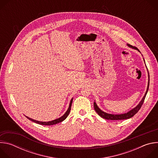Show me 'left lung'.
Returning <instances> with one entry per match:
<instances>
[{
    "instance_id": "obj_1",
    "label": "left lung",
    "mask_w": 158,
    "mask_h": 158,
    "mask_svg": "<svg viewBox=\"0 0 158 158\" xmlns=\"http://www.w3.org/2000/svg\"><path fill=\"white\" fill-rule=\"evenodd\" d=\"M128 46L131 48H132L135 49H137L138 51H139V50L136 48V47H132L131 45H129L128 44ZM140 52V51H139ZM149 82H148V89H147V91L146 92V94L144 95V96L143 97V98L142 99L141 101L139 102V104L135 107L133 109H132L131 110H130L129 112H127V113H125V114H118V115H114V114H107V113H106V112L102 111L98 107V106L96 105V102H94V110L96 111L97 113L98 114V115H99L101 118L105 119H107V120H123V119H129L132 117H133L135 114H136L137 112L139 110V109H141L144 101V99H145V98H146V96L147 94V93L148 91V89H149Z\"/></svg>"
}]
</instances>
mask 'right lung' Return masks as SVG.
I'll use <instances>...</instances> for the list:
<instances>
[{"mask_svg": "<svg viewBox=\"0 0 158 158\" xmlns=\"http://www.w3.org/2000/svg\"><path fill=\"white\" fill-rule=\"evenodd\" d=\"M73 99H71V102H70V104H69V107L68 109H67V110L66 111L65 113L61 118H59V119H55V120H54V121H49V122H40V121H38L34 120V119H31V118H28V117H27V116H26V118H27V119H29V120H31V121H33V122H34V123H35L39 124H40V125L51 126V125H54V124H57V123H60V122L63 121L64 120H65V119H66V118H67V116H68V115L69 114V112H70L71 109V105H72V102H73Z\"/></svg>", "mask_w": 158, "mask_h": 158, "instance_id": "obj_1", "label": "right lung"}]
</instances>
